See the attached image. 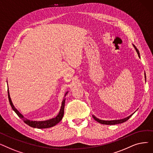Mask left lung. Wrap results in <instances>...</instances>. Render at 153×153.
<instances>
[{
  "instance_id": "left-lung-1",
  "label": "left lung",
  "mask_w": 153,
  "mask_h": 153,
  "mask_svg": "<svg viewBox=\"0 0 153 153\" xmlns=\"http://www.w3.org/2000/svg\"><path fill=\"white\" fill-rule=\"evenodd\" d=\"M133 45V46H134V49H135L136 53H137V54H138V57L140 58V52H139V51L138 50L137 48H136V47L134 45ZM144 77H145V80H146V75H145V73H144ZM135 111L134 112V113H133L132 114H131L130 115H129L128 117H125V118H122V119H120V120H100V119L97 118L96 117H95L94 115H92V117H93V118H94V120H95V121L98 122L99 123H101V124H103V125H117V124L122 123H123V122H126L127 120H128V119H129V118L135 113Z\"/></svg>"
}]
</instances>
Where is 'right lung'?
<instances>
[{
  "label": "right lung",
  "mask_w": 153,
  "mask_h": 153,
  "mask_svg": "<svg viewBox=\"0 0 153 153\" xmlns=\"http://www.w3.org/2000/svg\"><path fill=\"white\" fill-rule=\"evenodd\" d=\"M68 92L69 91H67L66 92L65 95H64V97L62 103H61V107L60 110L59 111L58 114L56 115V117H55L54 118H51L50 120H44V121H33V120H30L26 118L25 117H24L23 115L20 113V111L15 107V106L13 105V104L12 103V101L11 100L9 91V87H8V97H9V102H10V105H11L13 110L15 112L16 114H17V115L26 124H27L28 125H29L31 127L35 128H39V129H43V128H48L53 127V126L57 125L58 123H59L61 121V120L62 119V117L64 115V105H65V100H66V98H64V97H66V95L68 93Z\"/></svg>",
  "instance_id": "right-lung-1"
}]
</instances>
